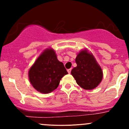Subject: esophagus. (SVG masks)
<instances>
[{
	"mask_svg": "<svg viewBox=\"0 0 129 129\" xmlns=\"http://www.w3.org/2000/svg\"><path fill=\"white\" fill-rule=\"evenodd\" d=\"M71 71H72V69H68V70H67L68 73H69V74L71 73Z\"/></svg>",
	"mask_w": 129,
	"mask_h": 129,
	"instance_id": "1",
	"label": "esophagus"
}]
</instances>
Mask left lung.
<instances>
[{
  "instance_id": "8db88e82",
  "label": "left lung",
  "mask_w": 129,
  "mask_h": 129,
  "mask_svg": "<svg viewBox=\"0 0 129 129\" xmlns=\"http://www.w3.org/2000/svg\"><path fill=\"white\" fill-rule=\"evenodd\" d=\"M77 67L71 73L80 87L85 90L96 88L103 79V71L95 59L87 50H82L77 55Z\"/></svg>"
}]
</instances>
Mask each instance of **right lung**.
<instances>
[{
  "label": "right lung",
  "mask_w": 129,
  "mask_h": 129,
  "mask_svg": "<svg viewBox=\"0 0 129 129\" xmlns=\"http://www.w3.org/2000/svg\"><path fill=\"white\" fill-rule=\"evenodd\" d=\"M67 74L68 73L63 63L57 60L52 49L45 50L28 72L33 87L42 93H48L55 90L61 78Z\"/></svg>",
  "instance_id": "1"
}]
</instances>
